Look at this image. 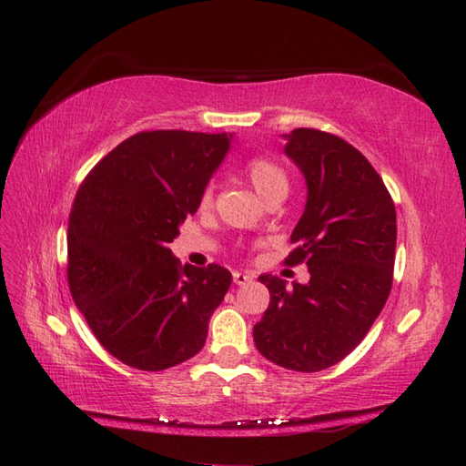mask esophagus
I'll return each instance as SVG.
<instances>
[{
    "mask_svg": "<svg viewBox=\"0 0 466 466\" xmlns=\"http://www.w3.org/2000/svg\"><path fill=\"white\" fill-rule=\"evenodd\" d=\"M252 279H254L252 274H246V272H234V282L238 284V286H244V284L252 282Z\"/></svg>",
    "mask_w": 466,
    "mask_h": 466,
    "instance_id": "34e87169",
    "label": "esophagus"
}]
</instances>
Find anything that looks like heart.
I'll use <instances>...</instances> for the list:
<instances>
[{"label": "heart", "mask_w": 466, "mask_h": 466, "mask_svg": "<svg viewBox=\"0 0 466 466\" xmlns=\"http://www.w3.org/2000/svg\"><path fill=\"white\" fill-rule=\"evenodd\" d=\"M244 174L248 177L254 192L258 194L264 202L272 200L276 196H286V192H289V176H286V172L279 164L266 160V157H252V160L246 164ZM210 206L212 187H206V192L202 194V208Z\"/></svg>", "instance_id": "heart-1"}]
</instances>
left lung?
<instances>
[{
  "mask_svg": "<svg viewBox=\"0 0 466 466\" xmlns=\"http://www.w3.org/2000/svg\"><path fill=\"white\" fill-rule=\"evenodd\" d=\"M284 140L309 190L286 264L306 262L310 280L286 286L279 276H260L270 304L254 326V342L282 369L319 372L350 354L384 309L397 210L382 177L342 137L299 127Z\"/></svg>",
  "mask_w": 466,
  "mask_h": 466,
  "instance_id": "obj_1",
  "label": "left lung"
}]
</instances>
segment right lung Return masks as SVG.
Segmentation results:
<instances>
[{"label":"right lung","mask_w":466,"mask_h":466,"mask_svg":"<svg viewBox=\"0 0 466 466\" xmlns=\"http://www.w3.org/2000/svg\"><path fill=\"white\" fill-rule=\"evenodd\" d=\"M230 142L232 134L140 132L102 157L76 194L69 292L104 349L132 369L166 370L200 352L230 289L224 266H182L167 248Z\"/></svg>","instance_id":"1"}]
</instances>
